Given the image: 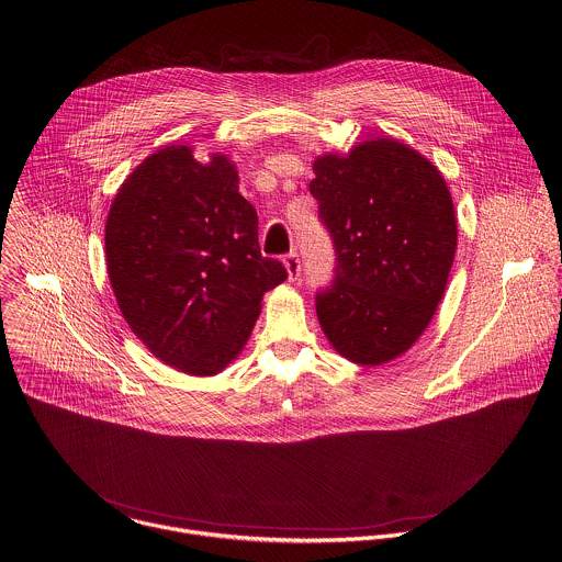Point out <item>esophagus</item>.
I'll use <instances>...</instances> for the list:
<instances>
[{
    "instance_id": "1",
    "label": "esophagus",
    "mask_w": 562,
    "mask_h": 562,
    "mask_svg": "<svg viewBox=\"0 0 562 562\" xmlns=\"http://www.w3.org/2000/svg\"><path fill=\"white\" fill-rule=\"evenodd\" d=\"M284 267H286L289 280H293V282L300 280V276H302V260H300V256L295 251L284 256Z\"/></svg>"
}]
</instances>
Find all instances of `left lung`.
Returning a JSON list of instances; mask_svg holds the SVG:
<instances>
[{
	"mask_svg": "<svg viewBox=\"0 0 562 562\" xmlns=\"http://www.w3.org/2000/svg\"><path fill=\"white\" fill-rule=\"evenodd\" d=\"M311 195L337 265L317 291L319 324L340 356L382 364L428 328L456 254V217L441 171L393 138L315 160Z\"/></svg>",
	"mask_w": 562,
	"mask_h": 562,
	"instance_id": "obj_1",
	"label": "left lung"
}]
</instances>
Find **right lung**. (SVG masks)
Wrapping results in <instances>:
<instances>
[{
    "instance_id": "add662e5",
    "label": "right lung",
    "mask_w": 562,
    "mask_h": 562,
    "mask_svg": "<svg viewBox=\"0 0 562 562\" xmlns=\"http://www.w3.org/2000/svg\"><path fill=\"white\" fill-rule=\"evenodd\" d=\"M106 265L132 333L191 375H215L238 356L262 295L289 276L260 254L258 215L234 165H202L187 145L158 149L121 184Z\"/></svg>"
}]
</instances>
